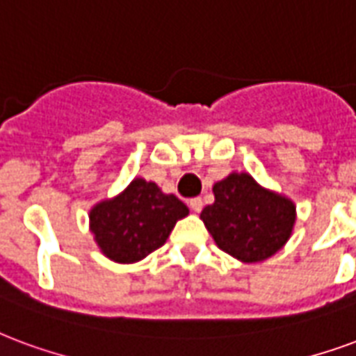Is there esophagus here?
Returning <instances> with one entry per match:
<instances>
[{
  "mask_svg": "<svg viewBox=\"0 0 356 356\" xmlns=\"http://www.w3.org/2000/svg\"><path fill=\"white\" fill-rule=\"evenodd\" d=\"M188 205H191V209L194 213H200L204 209V202H202V198H192L191 202H188Z\"/></svg>",
  "mask_w": 356,
  "mask_h": 356,
  "instance_id": "esophagus-1",
  "label": "esophagus"
}]
</instances>
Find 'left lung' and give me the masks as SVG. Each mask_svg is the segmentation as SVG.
<instances>
[{"label": "left lung", "mask_w": 356, "mask_h": 356, "mask_svg": "<svg viewBox=\"0 0 356 356\" xmlns=\"http://www.w3.org/2000/svg\"><path fill=\"white\" fill-rule=\"evenodd\" d=\"M215 202L200 218L218 249L245 264L262 262L289 241L296 222V205L266 191L249 173H230L213 186Z\"/></svg>", "instance_id": "left-lung-1"}]
</instances>
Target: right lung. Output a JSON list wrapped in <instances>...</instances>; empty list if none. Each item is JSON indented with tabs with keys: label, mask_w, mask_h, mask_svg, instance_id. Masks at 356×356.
Wrapping results in <instances>:
<instances>
[{
	"label": "right lung",
	"mask_w": 356,
	"mask_h": 356,
	"mask_svg": "<svg viewBox=\"0 0 356 356\" xmlns=\"http://www.w3.org/2000/svg\"><path fill=\"white\" fill-rule=\"evenodd\" d=\"M188 215L177 196L138 177L111 200L90 209V232L107 259L131 264L165 243L177 220Z\"/></svg>",
	"instance_id": "add662e5"
}]
</instances>
